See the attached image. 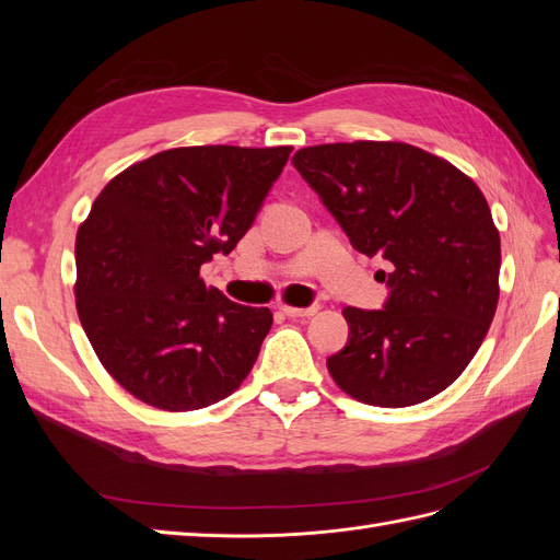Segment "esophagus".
I'll list each match as a JSON object with an SVG mask.
<instances>
[{"label":"esophagus","instance_id":"1","mask_svg":"<svg viewBox=\"0 0 560 560\" xmlns=\"http://www.w3.org/2000/svg\"><path fill=\"white\" fill-rule=\"evenodd\" d=\"M319 311L317 303H313V306H306V308H294V306H282V313L287 317H311Z\"/></svg>","mask_w":560,"mask_h":560}]
</instances>
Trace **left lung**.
Returning <instances> with one entry per match:
<instances>
[{"mask_svg":"<svg viewBox=\"0 0 560 560\" xmlns=\"http://www.w3.org/2000/svg\"><path fill=\"white\" fill-rule=\"evenodd\" d=\"M294 167L350 245L381 257V311L343 308L348 343L327 360L336 385L385 409L446 389L477 354L498 308L500 233L467 175L401 142L299 149Z\"/></svg>","mask_w":560,"mask_h":560,"instance_id":"1","label":"left lung"}]
</instances>
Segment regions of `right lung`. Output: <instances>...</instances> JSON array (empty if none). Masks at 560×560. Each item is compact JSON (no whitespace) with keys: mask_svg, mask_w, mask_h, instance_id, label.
Returning a JSON list of instances; mask_svg holds the SVG:
<instances>
[{"mask_svg":"<svg viewBox=\"0 0 560 560\" xmlns=\"http://www.w3.org/2000/svg\"><path fill=\"white\" fill-rule=\"evenodd\" d=\"M292 147L167 149L114 177L77 233V311L132 397L194 411L247 378L273 325L208 290L200 266L257 219Z\"/></svg>","mask_w":560,"mask_h":560,"instance_id":"right-lung-1","label":"right lung"}]
</instances>
